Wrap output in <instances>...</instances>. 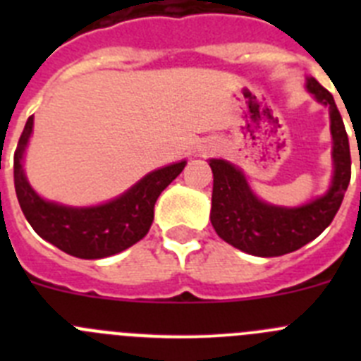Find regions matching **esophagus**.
<instances>
[{
    "label": "esophagus",
    "instance_id": "esophagus-1",
    "mask_svg": "<svg viewBox=\"0 0 361 361\" xmlns=\"http://www.w3.org/2000/svg\"><path fill=\"white\" fill-rule=\"evenodd\" d=\"M209 149H212V148H209Z\"/></svg>",
    "mask_w": 361,
    "mask_h": 361
}]
</instances>
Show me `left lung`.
<instances>
[{"instance_id":"obj_1","label":"left lung","mask_w":361,"mask_h":361,"mask_svg":"<svg viewBox=\"0 0 361 361\" xmlns=\"http://www.w3.org/2000/svg\"><path fill=\"white\" fill-rule=\"evenodd\" d=\"M305 88L318 103L329 108L333 137V180L324 195L286 208L255 195L244 171L224 159H209L213 171L212 224L216 235L233 247L255 257H280L300 250L333 222L350 180L349 137L333 95L314 78Z\"/></svg>"}]
</instances>
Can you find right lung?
I'll return each instance as SVG.
<instances>
[{
  "instance_id": "add662e5",
  "label": "right lung",
  "mask_w": 361,
  "mask_h": 361,
  "mask_svg": "<svg viewBox=\"0 0 361 361\" xmlns=\"http://www.w3.org/2000/svg\"><path fill=\"white\" fill-rule=\"evenodd\" d=\"M32 128L34 116L25 124L14 159V186L21 212L41 238L86 260L111 257L141 240L149 231L159 195L186 166V161L162 166L116 199L97 206L73 208L43 199L27 180L23 161Z\"/></svg>"
}]
</instances>
